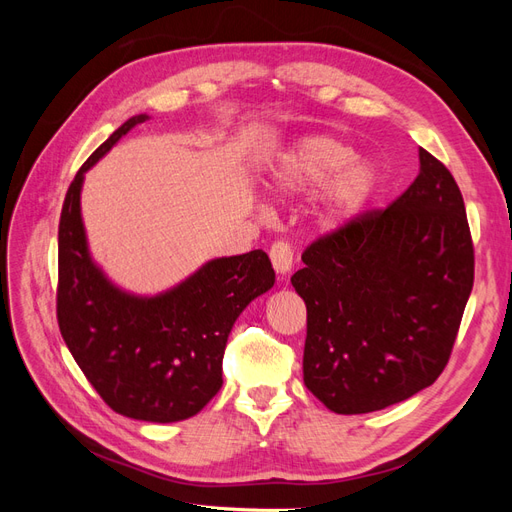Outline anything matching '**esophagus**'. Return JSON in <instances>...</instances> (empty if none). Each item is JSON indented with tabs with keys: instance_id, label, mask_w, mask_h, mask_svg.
<instances>
[{
	"instance_id": "obj_1",
	"label": "esophagus",
	"mask_w": 512,
	"mask_h": 512,
	"mask_svg": "<svg viewBox=\"0 0 512 512\" xmlns=\"http://www.w3.org/2000/svg\"><path fill=\"white\" fill-rule=\"evenodd\" d=\"M271 262H273V269L275 273L284 277L290 269H292V258H294V252H292V245L288 241H275L271 245Z\"/></svg>"
}]
</instances>
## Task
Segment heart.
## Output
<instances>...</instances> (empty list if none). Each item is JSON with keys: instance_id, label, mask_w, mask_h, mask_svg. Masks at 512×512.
I'll use <instances>...</instances> for the list:
<instances>
[{"instance_id": "heart-1", "label": "heart", "mask_w": 512, "mask_h": 512, "mask_svg": "<svg viewBox=\"0 0 512 512\" xmlns=\"http://www.w3.org/2000/svg\"><path fill=\"white\" fill-rule=\"evenodd\" d=\"M380 170L374 160L354 158V149L327 134L294 141L269 170L271 190L282 196L322 190L316 218L324 230L346 226L376 192Z\"/></svg>"}]
</instances>
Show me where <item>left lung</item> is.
<instances>
[{
  "label": "left lung",
  "instance_id": "obj_1",
  "mask_svg": "<svg viewBox=\"0 0 512 512\" xmlns=\"http://www.w3.org/2000/svg\"><path fill=\"white\" fill-rule=\"evenodd\" d=\"M391 207L320 237L290 277L307 307L303 382L337 414L399 404L438 380L474 284L466 207L448 168L418 149Z\"/></svg>",
  "mask_w": 512,
  "mask_h": 512
}]
</instances>
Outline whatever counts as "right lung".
Returning a JSON list of instances; mask_svg holds the SVG:
<instances>
[{
	"label": "right lung",
	"mask_w": 512,
	"mask_h": 512,
	"mask_svg": "<svg viewBox=\"0 0 512 512\" xmlns=\"http://www.w3.org/2000/svg\"><path fill=\"white\" fill-rule=\"evenodd\" d=\"M149 115H134L91 153L70 183L59 220V331L74 361L115 412L175 423L203 410L222 389L232 324L275 271L262 250L205 262L153 297L119 288L91 258L81 215L85 173Z\"/></svg>",
	"instance_id": "obj_1"
}]
</instances>
